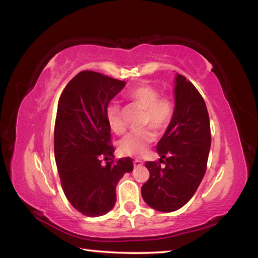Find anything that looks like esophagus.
I'll return each mask as SVG.
<instances>
[{
	"label": "esophagus",
	"mask_w": 258,
	"mask_h": 258,
	"mask_svg": "<svg viewBox=\"0 0 258 258\" xmlns=\"http://www.w3.org/2000/svg\"><path fill=\"white\" fill-rule=\"evenodd\" d=\"M134 165H135V167H141V165H143V162L140 160H135L134 161Z\"/></svg>",
	"instance_id": "1"
}]
</instances>
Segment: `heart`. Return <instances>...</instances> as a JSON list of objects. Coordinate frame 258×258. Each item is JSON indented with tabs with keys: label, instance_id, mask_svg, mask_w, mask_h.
Returning <instances> with one entry per match:
<instances>
[{
	"label": "heart",
	"instance_id": "heart-1",
	"mask_svg": "<svg viewBox=\"0 0 258 258\" xmlns=\"http://www.w3.org/2000/svg\"><path fill=\"white\" fill-rule=\"evenodd\" d=\"M128 97L135 103L146 109L143 124H150L153 128L162 130L169 124L172 117L174 105L168 98H160V91L150 84L136 87L128 91ZM107 117L112 132L121 134L124 130L122 121L121 105L118 102L111 101L107 107ZM156 135L150 129L133 132L125 135L118 142V150L128 156H142L151 144Z\"/></svg>",
	"mask_w": 258,
	"mask_h": 258
}]
</instances>
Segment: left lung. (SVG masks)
Listing matches in <instances>:
<instances>
[{"label":"left lung","instance_id":"8db88e82","mask_svg":"<svg viewBox=\"0 0 258 258\" xmlns=\"http://www.w3.org/2000/svg\"><path fill=\"white\" fill-rule=\"evenodd\" d=\"M175 108L156 150L160 162H147L150 177L142 186L148 206L162 213L182 208L196 192L204 177L211 135L206 102L191 82L176 74Z\"/></svg>","mask_w":258,"mask_h":258}]
</instances>
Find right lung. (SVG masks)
<instances>
[{
    "mask_svg": "<svg viewBox=\"0 0 258 258\" xmlns=\"http://www.w3.org/2000/svg\"><path fill=\"white\" fill-rule=\"evenodd\" d=\"M126 82L95 72H81L63 90L55 121L54 149L64 195L89 217L109 213L116 185L134 169L130 157L114 163L107 107ZM105 158L107 163H100Z\"/></svg>",
    "mask_w": 258,
    "mask_h": 258,
    "instance_id": "1",
    "label": "right lung"
}]
</instances>
